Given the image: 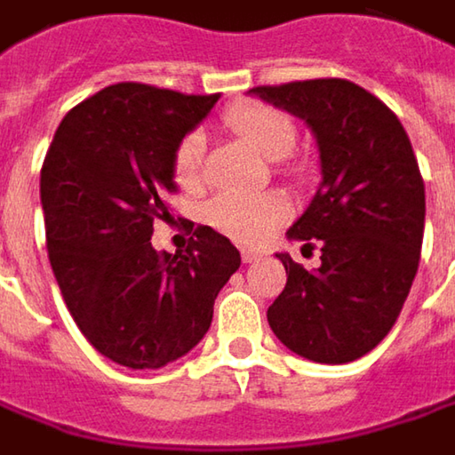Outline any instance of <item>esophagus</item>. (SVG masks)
I'll return each mask as SVG.
<instances>
[{
	"instance_id": "esophagus-1",
	"label": "esophagus",
	"mask_w": 455,
	"mask_h": 455,
	"mask_svg": "<svg viewBox=\"0 0 455 455\" xmlns=\"http://www.w3.org/2000/svg\"><path fill=\"white\" fill-rule=\"evenodd\" d=\"M241 259H243V264H253V261H259V259H261V251L243 248V251H241Z\"/></svg>"
}]
</instances>
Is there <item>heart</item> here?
Instances as JSON below:
<instances>
[{
  "label": "heart",
  "instance_id": "obj_1",
  "mask_svg": "<svg viewBox=\"0 0 455 455\" xmlns=\"http://www.w3.org/2000/svg\"><path fill=\"white\" fill-rule=\"evenodd\" d=\"M228 132H233L245 145L253 147L264 157H282L295 145V124L292 118L267 103H243L222 116ZM204 163V140L202 134H186L173 152V176L183 188H196L202 183ZM290 214L284 196L279 194H238L228 191L214 196L207 207L210 222L225 235L241 243L264 241L276 225H282Z\"/></svg>",
  "mask_w": 455,
  "mask_h": 455
}]
</instances>
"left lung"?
Masks as SVG:
<instances>
[{"mask_svg":"<svg viewBox=\"0 0 455 455\" xmlns=\"http://www.w3.org/2000/svg\"><path fill=\"white\" fill-rule=\"evenodd\" d=\"M267 103L300 116L321 152V186L287 230L321 245V267L279 253L287 284L267 310L295 355L341 365L368 355L396 323L419 267L425 180L396 114L339 77L261 84Z\"/></svg>","mask_w":455,"mask_h":455,"instance_id":"1","label":"left lung"}]
</instances>
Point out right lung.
<instances>
[{"mask_svg": "<svg viewBox=\"0 0 455 455\" xmlns=\"http://www.w3.org/2000/svg\"><path fill=\"white\" fill-rule=\"evenodd\" d=\"M217 95L118 82L59 124L41 168L46 248L84 339L132 371H155L207 334L241 253L207 225L186 251H155L152 222L176 191L173 152Z\"/></svg>", "mask_w": 455, "mask_h": 455, "instance_id": "1", "label": "right lung"}]
</instances>
